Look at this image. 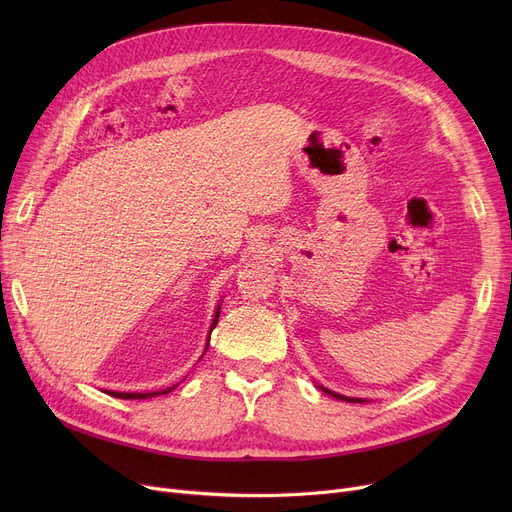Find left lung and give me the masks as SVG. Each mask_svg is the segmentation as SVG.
Returning <instances> with one entry per match:
<instances>
[{"label":"left lung","instance_id":"8db88e82","mask_svg":"<svg viewBox=\"0 0 512 512\" xmlns=\"http://www.w3.org/2000/svg\"><path fill=\"white\" fill-rule=\"evenodd\" d=\"M321 388V386H319ZM324 392H328V394H332V396H336V398H340V400H348V402H365V400H361V398H351V396H342V394H334V392H330L328 388H321Z\"/></svg>","mask_w":512,"mask_h":512}]
</instances>
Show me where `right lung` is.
Listing matches in <instances>:
<instances>
[{
  "label": "right lung",
  "mask_w": 512,
  "mask_h": 512,
  "mask_svg": "<svg viewBox=\"0 0 512 512\" xmlns=\"http://www.w3.org/2000/svg\"><path fill=\"white\" fill-rule=\"evenodd\" d=\"M218 317H220V307H218V311H215V315H213V321H211V328H209V334H211V330L215 328V324H218ZM209 342V340H207ZM207 351V348H205ZM170 390H174V388H168V390H161V392H107V394H112V396H116V398H128V400H143V398H151V396H157V394H168Z\"/></svg>",
  "instance_id": "obj_1"
}]
</instances>
